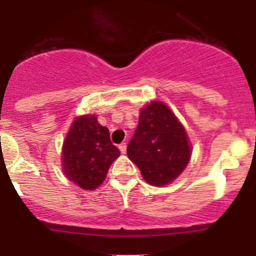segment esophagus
<instances>
[{
    "mask_svg": "<svg viewBox=\"0 0 256 256\" xmlns=\"http://www.w3.org/2000/svg\"><path fill=\"white\" fill-rule=\"evenodd\" d=\"M119 150H120L122 154H126V144H119Z\"/></svg>",
    "mask_w": 256,
    "mask_h": 256,
    "instance_id": "34e87169",
    "label": "esophagus"
}]
</instances>
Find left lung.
Listing matches in <instances>:
<instances>
[{"instance_id":"8db88e82","label":"left lung","mask_w":256,"mask_h":256,"mask_svg":"<svg viewBox=\"0 0 256 256\" xmlns=\"http://www.w3.org/2000/svg\"><path fill=\"white\" fill-rule=\"evenodd\" d=\"M126 155L152 186H165L184 170L191 158L188 136L177 116L162 101L141 108L138 126Z\"/></svg>"}]
</instances>
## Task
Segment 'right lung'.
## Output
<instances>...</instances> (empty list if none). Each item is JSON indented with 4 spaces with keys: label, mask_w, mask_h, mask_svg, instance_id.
<instances>
[{
    "label": "right lung",
    "mask_w": 256,
    "mask_h": 256,
    "mask_svg": "<svg viewBox=\"0 0 256 256\" xmlns=\"http://www.w3.org/2000/svg\"><path fill=\"white\" fill-rule=\"evenodd\" d=\"M119 155L108 128L94 115H83L72 123L65 137L62 170L80 188L94 190L105 180L110 165Z\"/></svg>",
    "instance_id": "obj_1"
}]
</instances>
